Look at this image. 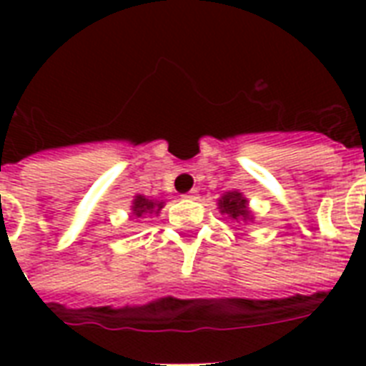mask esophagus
I'll return each instance as SVG.
<instances>
[{"instance_id": "obj_1", "label": "esophagus", "mask_w": 366, "mask_h": 366, "mask_svg": "<svg viewBox=\"0 0 366 366\" xmlns=\"http://www.w3.org/2000/svg\"><path fill=\"white\" fill-rule=\"evenodd\" d=\"M184 199H197L199 197V194H197V189H192V192H188V194L182 195Z\"/></svg>"}]
</instances>
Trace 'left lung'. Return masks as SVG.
I'll list each match as a JSON object with an SVG mask.
<instances>
[{
  "mask_svg": "<svg viewBox=\"0 0 366 366\" xmlns=\"http://www.w3.org/2000/svg\"><path fill=\"white\" fill-rule=\"evenodd\" d=\"M218 209L222 214H228L232 220H243V222H249L252 220L250 217L249 201L247 197H243V194L239 192H226V194L218 199Z\"/></svg>",
  "mask_w": 366,
  "mask_h": 366,
  "instance_id": "8db88e82",
  "label": "left lung"
}]
</instances>
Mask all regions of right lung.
I'll return each mask as SVG.
<instances>
[{
	"instance_id": "right-lung-1",
	"label": "right lung",
	"mask_w": 366,
	"mask_h": 366,
	"mask_svg": "<svg viewBox=\"0 0 366 366\" xmlns=\"http://www.w3.org/2000/svg\"><path fill=\"white\" fill-rule=\"evenodd\" d=\"M163 205H165L163 201L148 199L146 195H137V197L132 199L131 211L137 218H146V217H152V214L157 217L161 209H163Z\"/></svg>"
}]
</instances>
